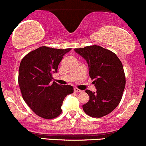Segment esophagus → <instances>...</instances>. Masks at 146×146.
Here are the masks:
<instances>
[{
	"instance_id": "esophagus-1",
	"label": "esophagus",
	"mask_w": 146,
	"mask_h": 146,
	"mask_svg": "<svg viewBox=\"0 0 146 146\" xmlns=\"http://www.w3.org/2000/svg\"><path fill=\"white\" fill-rule=\"evenodd\" d=\"M74 91L76 92V93H82V90L78 89V88H74Z\"/></svg>"
}]
</instances>
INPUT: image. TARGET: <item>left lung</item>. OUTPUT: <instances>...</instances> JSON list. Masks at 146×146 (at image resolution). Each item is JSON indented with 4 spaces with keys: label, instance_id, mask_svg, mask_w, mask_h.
I'll list each match as a JSON object with an SVG mask.
<instances>
[{
    "label": "left lung",
    "instance_id": "8db88e82",
    "mask_svg": "<svg viewBox=\"0 0 146 146\" xmlns=\"http://www.w3.org/2000/svg\"><path fill=\"white\" fill-rule=\"evenodd\" d=\"M86 61L89 76L96 92L86 90L89 101L82 106L90 117H102L111 113L121 101L125 78L121 62L115 53L98 45L75 48Z\"/></svg>",
    "mask_w": 146,
    "mask_h": 146
}]
</instances>
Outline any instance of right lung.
<instances>
[{"instance_id":"1","label":"right lung","mask_w":146,"mask_h":146,"mask_svg":"<svg viewBox=\"0 0 146 146\" xmlns=\"http://www.w3.org/2000/svg\"><path fill=\"white\" fill-rule=\"evenodd\" d=\"M70 50L41 46L22 60L18 72L22 95L39 117L49 119L60 115L65 97L73 92L70 85L61 86L55 82L52 83V75L58 73L63 56Z\"/></svg>"}]
</instances>
